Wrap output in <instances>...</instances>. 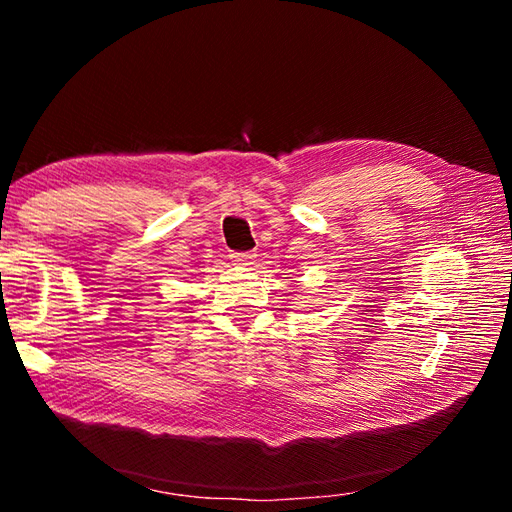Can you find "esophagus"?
Here are the masks:
<instances>
[{
    "mask_svg": "<svg viewBox=\"0 0 512 512\" xmlns=\"http://www.w3.org/2000/svg\"><path fill=\"white\" fill-rule=\"evenodd\" d=\"M230 258H232V262H235V265L250 267V265H254V258L256 256L252 252H241V254H232Z\"/></svg>",
    "mask_w": 512,
    "mask_h": 512,
    "instance_id": "esophagus-1",
    "label": "esophagus"
}]
</instances>
